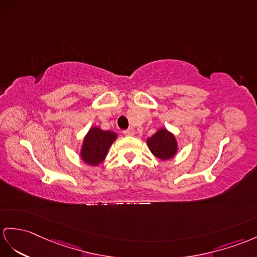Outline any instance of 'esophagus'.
<instances>
[{
	"instance_id": "1",
	"label": "esophagus",
	"mask_w": 257,
	"mask_h": 257,
	"mask_svg": "<svg viewBox=\"0 0 257 257\" xmlns=\"http://www.w3.org/2000/svg\"><path fill=\"white\" fill-rule=\"evenodd\" d=\"M123 134L126 135V136H133L135 134V130L132 128V127L128 128V130H125V131H123Z\"/></svg>"
}]
</instances>
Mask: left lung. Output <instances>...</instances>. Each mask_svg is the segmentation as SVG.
I'll use <instances>...</instances> for the list:
<instances>
[{"instance_id": "obj_1", "label": "left lung", "mask_w": 257, "mask_h": 257, "mask_svg": "<svg viewBox=\"0 0 257 257\" xmlns=\"http://www.w3.org/2000/svg\"><path fill=\"white\" fill-rule=\"evenodd\" d=\"M147 146L155 157L160 160H169L178 154L179 145L173 133L165 127H160L146 141Z\"/></svg>"}]
</instances>
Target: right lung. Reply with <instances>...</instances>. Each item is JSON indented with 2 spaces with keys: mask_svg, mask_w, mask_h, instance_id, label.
Segmentation results:
<instances>
[{
  "mask_svg": "<svg viewBox=\"0 0 257 257\" xmlns=\"http://www.w3.org/2000/svg\"><path fill=\"white\" fill-rule=\"evenodd\" d=\"M117 139V134L112 131H103L92 126L85 135L81 144L79 156L86 165L96 167L105 159L112 144Z\"/></svg>",
  "mask_w": 257,
  "mask_h": 257,
  "instance_id": "1",
  "label": "right lung"
}]
</instances>
